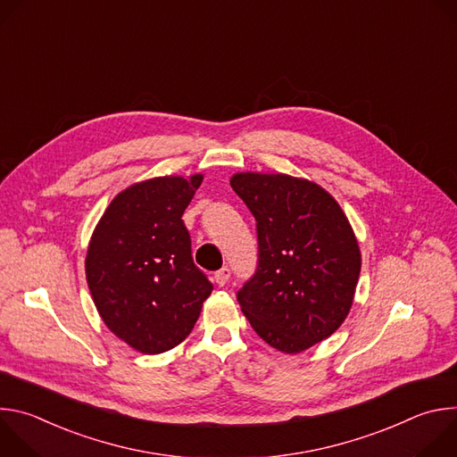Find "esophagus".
<instances>
[{"instance_id": "esophagus-1", "label": "esophagus", "mask_w": 457, "mask_h": 457, "mask_svg": "<svg viewBox=\"0 0 457 457\" xmlns=\"http://www.w3.org/2000/svg\"><path fill=\"white\" fill-rule=\"evenodd\" d=\"M229 277H231V270L229 268H222V270H219L217 273H215V277H213V280H215V284L217 286H226L228 284V280H229Z\"/></svg>"}]
</instances>
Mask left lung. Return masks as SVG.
I'll return each mask as SVG.
<instances>
[{
  "label": "left lung",
  "mask_w": 457,
  "mask_h": 457,
  "mask_svg": "<svg viewBox=\"0 0 457 457\" xmlns=\"http://www.w3.org/2000/svg\"><path fill=\"white\" fill-rule=\"evenodd\" d=\"M231 187L256 220L258 262L237 300L254 333L296 354L331 337L349 314L361 254L338 203L314 182L237 173Z\"/></svg>",
  "instance_id": "left-lung-1"
}]
</instances>
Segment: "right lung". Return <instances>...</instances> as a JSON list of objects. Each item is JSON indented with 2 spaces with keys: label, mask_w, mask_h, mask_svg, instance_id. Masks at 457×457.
I'll use <instances>...</instances> for the list:
<instances>
[{
  "label": "right lung",
  "mask_w": 457,
  "mask_h": 457,
  "mask_svg": "<svg viewBox=\"0 0 457 457\" xmlns=\"http://www.w3.org/2000/svg\"><path fill=\"white\" fill-rule=\"evenodd\" d=\"M203 175L157 177L120 191L101 217L87 254V280L108 329L159 354L193 329L213 284L193 262L182 213Z\"/></svg>",
  "instance_id": "1"
}]
</instances>
